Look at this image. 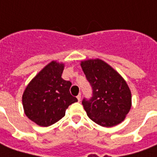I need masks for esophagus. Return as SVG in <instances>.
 I'll return each mask as SVG.
<instances>
[{
  "label": "esophagus",
  "mask_w": 157,
  "mask_h": 157,
  "mask_svg": "<svg viewBox=\"0 0 157 157\" xmlns=\"http://www.w3.org/2000/svg\"><path fill=\"white\" fill-rule=\"evenodd\" d=\"M76 98H77V100H78L79 102H80V101H81V99H82V94L80 93V94H79V95L76 97Z\"/></svg>",
  "instance_id": "obj_1"
}]
</instances>
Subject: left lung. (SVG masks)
Returning a JSON list of instances; mask_svg holds the SVG:
<instances>
[{
    "mask_svg": "<svg viewBox=\"0 0 157 157\" xmlns=\"http://www.w3.org/2000/svg\"><path fill=\"white\" fill-rule=\"evenodd\" d=\"M82 71L92 87V98L82 105L92 121L113 127L124 120L131 108V92L125 80L100 59L81 61Z\"/></svg>",
    "mask_w": 157,
    "mask_h": 157,
    "instance_id": "obj_1",
    "label": "left lung"
}]
</instances>
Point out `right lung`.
<instances>
[{"label": "right lung", "mask_w": 157, "mask_h": 157, "mask_svg": "<svg viewBox=\"0 0 157 157\" xmlns=\"http://www.w3.org/2000/svg\"><path fill=\"white\" fill-rule=\"evenodd\" d=\"M64 63L53 60L29 82L22 94L26 116L39 126L48 127L65 115V110L77 98L71 95V82L61 75Z\"/></svg>", "instance_id": "right-lung-1"}]
</instances>
